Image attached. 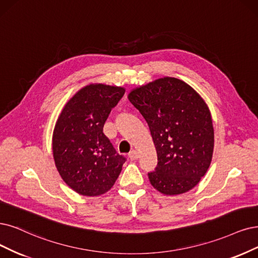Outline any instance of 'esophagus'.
<instances>
[{
  "label": "esophagus",
  "mask_w": 258,
  "mask_h": 258,
  "mask_svg": "<svg viewBox=\"0 0 258 258\" xmlns=\"http://www.w3.org/2000/svg\"><path fill=\"white\" fill-rule=\"evenodd\" d=\"M128 156H130V158H131L132 160H136V159H138V157H139V155H138V152H137L136 150H133V151H131V152H130V154H128Z\"/></svg>",
  "instance_id": "1"
}]
</instances>
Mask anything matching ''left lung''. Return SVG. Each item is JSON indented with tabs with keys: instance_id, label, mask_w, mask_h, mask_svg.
Wrapping results in <instances>:
<instances>
[{
	"instance_id": "obj_1",
	"label": "left lung",
	"mask_w": 258,
	"mask_h": 258,
	"mask_svg": "<svg viewBox=\"0 0 258 258\" xmlns=\"http://www.w3.org/2000/svg\"><path fill=\"white\" fill-rule=\"evenodd\" d=\"M128 100L148 122L156 148L151 185L166 196L189 191L213 158L214 126L206 103L188 84L168 76L133 89Z\"/></svg>"
}]
</instances>
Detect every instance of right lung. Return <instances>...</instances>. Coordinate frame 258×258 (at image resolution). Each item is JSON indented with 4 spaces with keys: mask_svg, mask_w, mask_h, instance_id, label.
Wrapping results in <instances>:
<instances>
[{
    "mask_svg": "<svg viewBox=\"0 0 258 258\" xmlns=\"http://www.w3.org/2000/svg\"><path fill=\"white\" fill-rule=\"evenodd\" d=\"M125 89L90 84L67 102L53 132V156L63 182L86 197L113 186L126 158L119 155L103 127Z\"/></svg>",
    "mask_w": 258,
    "mask_h": 258,
    "instance_id": "1",
    "label": "right lung"
}]
</instances>
